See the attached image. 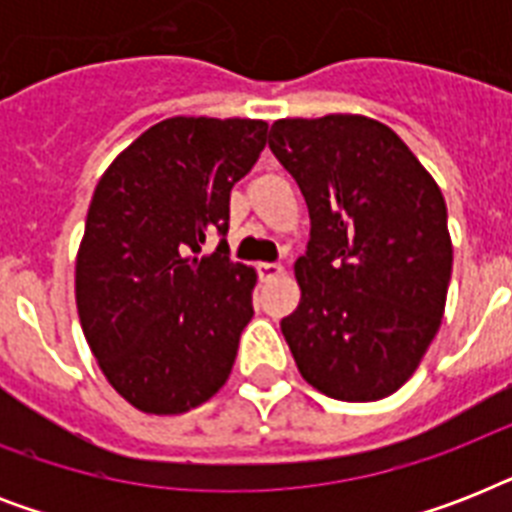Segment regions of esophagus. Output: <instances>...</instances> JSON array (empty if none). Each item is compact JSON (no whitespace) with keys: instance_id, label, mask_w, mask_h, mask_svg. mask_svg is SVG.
<instances>
[{"instance_id":"34e87169","label":"esophagus","mask_w":512,"mask_h":512,"mask_svg":"<svg viewBox=\"0 0 512 512\" xmlns=\"http://www.w3.org/2000/svg\"><path fill=\"white\" fill-rule=\"evenodd\" d=\"M281 273H284V268L279 263H257V276H260V281L279 279Z\"/></svg>"}]
</instances>
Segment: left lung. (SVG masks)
<instances>
[{
	"label": "left lung",
	"instance_id": "8db88e82",
	"mask_svg": "<svg viewBox=\"0 0 512 512\" xmlns=\"http://www.w3.org/2000/svg\"><path fill=\"white\" fill-rule=\"evenodd\" d=\"M268 146L311 215L284 340L324 396L380 401L412 377L441 327L452 279L441 188L369 116L279 119Z\"/></svg>",
	"mask_w": 512,
	"mask_h": 512
}]
</instances>
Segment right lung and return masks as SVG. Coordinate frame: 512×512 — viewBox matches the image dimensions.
<instances>
[{
  "instance_id": "1",
  "label": "right lung",
  "mask_w": 512,
  "mask_h": 512,
  "mask_svg": "<svg viewBox=\"0 0 512 512\" xmlns=\"http://www.w3.org/2000/svg\"><path fill=\"white\" fill-rule=\"evenodd\" d=\"M260 119L172 116L116 156L92 193L76 308L124 401L183 414L223 388L252 319L255 271L228 257L231 188L255 167Z\"/></svg>"
}]
</instances>
